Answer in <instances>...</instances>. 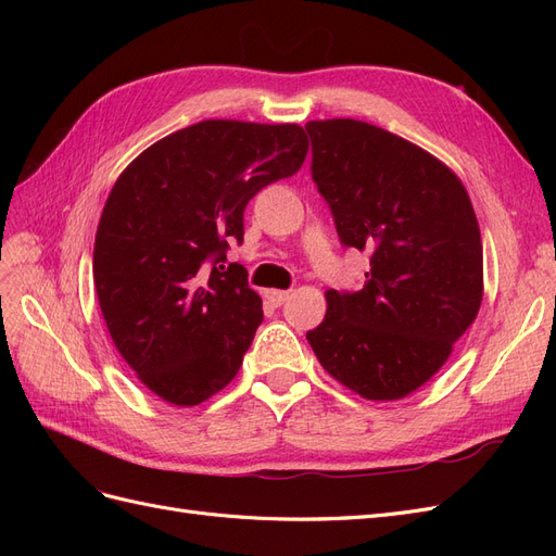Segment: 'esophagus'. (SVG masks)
<instances>
[{
	"label": "esophagus",
	"mask_w": 556,
	"mask_h": 556,
	"mask_svg": "<svg viewBox=\"0 0 556 556\" xmlns=\"http://www.w3.org/2000/svg\"><path fill=\"white\" fill-rule=\"evenodd\" d=\"M264 299H266L271 306H282L285 301L290 299V292H285V290H264Z\"/></svg>",
	"instance_id": "obj_1"
}]
</instances>
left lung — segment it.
<instances>
[{
	"mask_svg": "<svg viewBox=\"0 0 556 556\" xmlns=\"http://www.w3.org/2000/svg\"><path fill=\"white\" fill-rule=\"evenodd\" d=\"M306 131L341 243L371 255L364 288L327 290V315L306 339L348 390L403 399L439 374L480 311L476 211L457 174L392 131L350 117Z\"/></svg>",
	"mask_w": 556,
	"mask_h": 556,
	"instance_id": "obj_1",
	"label": "left lung"
}]
</instances>
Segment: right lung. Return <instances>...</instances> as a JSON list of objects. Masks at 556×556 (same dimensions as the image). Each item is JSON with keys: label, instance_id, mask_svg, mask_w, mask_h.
I'll return each instance as SVG.
<instances>
[{"label": "right lung", "instance_id": "right-lung-1", "mask_svg": "<svg viewBox=\"0 0 556 556\" xmlns=\"http://www.w3.org/2000/svg\"><path fill=\"white\" fill-rule=\"evenodd\" d=\"M308 153L299 125L204 121L160 139L115 180L94 237L92 276L111 339L137 378L197 406L239 374L262 299L227 262L243 211Z\"/></svg>", "mask_w": 556, "mask_h": 556}]
</instances>
